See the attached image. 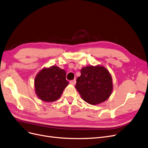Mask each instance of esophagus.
<instances>
[{"instance_id":"34e87169","label":"esophagus","mask_w":148,"mask_h":148,"mask_svg":"<svg viewBox=\"0 0 148 148\" xmlns=\"http://www.w3.org/2000/svg\"><path fill=\"white\" fill-rule=\"evenodd\" d=\"M70 83H71V84H73V85H75V83H76V80H75V79H74V80H71V81H70Z\"/></svg>"}]
</instances>
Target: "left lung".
<instances>
[{
	"label": "left lung",
	"mask_w": 148,
	"mask_h": 148,
	"mask_svg": "<svg viewBox=\"0 0 148 148\" xmlns=\"http://www.w3.org/2000/svg\"><path fill=\"white\" fill-rule=\"evenodd\" d=\"M80 73L75 88L86 102L97 105L110 97L113 88L112 79L105 67L88 66L83 68Z\"/></svg>",
	"instance_id": "left-lung-1"
}]
</instances>
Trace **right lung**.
I'll list each match as a JSON object with an SVG mask.
<instances>
[{
	"label": "right lung",
	"mask_w": 148,
	"mask_h": 148,
	"mask_svg": "<svg viewBox=\"0 0 148 148\" xmlns=\"http://www.w3.org/2000/svg\"><path fill=\"white\" fill-rule=\"evenodd\" d=\"M68 84L65 71L56 66L42 69L34 80L37 95L47 102L58 100Z\"/></svg>",
	"instance_id": "right-lung-1"
}]
</instances>
